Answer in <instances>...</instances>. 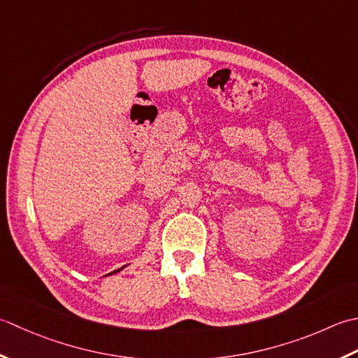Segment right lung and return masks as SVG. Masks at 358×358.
<instances>
[{
	"label": "right lung",
	"instance_id": "add662e5",
	"mask_svg": "<svg viewBox=\"0 0 358 358\" xmlns=\"http://www.w3.org/2000/svg\"><path fill=\"white\" fill-rule=\"evenodd\" d=\"M119 271H120V268H117V271H114V272H113V273H115V272H119Z\"/></svg>",
	"mask_w": 358,
	"mask_h": 358
}]
</instances>
